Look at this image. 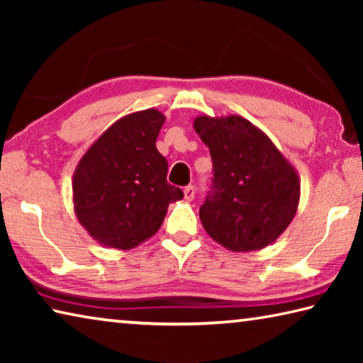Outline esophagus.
<instances>
[{
    "label": "esophagus",
    "mask_w": 363,
    "mask_h": 363,
    "mask_svg": "<svg viewBox=\"0 0 363 363\" xmlns=\"http://www.w3.org/2000/svg\"><path fill=\"white\" fill-rule=\"evenodd\" d=\"M195 196V187L194 186H187L186 189H184V199H186L187 201H192Z\"/></svg>",
    "instance_id": "esophagus-1"
}]
</instances>
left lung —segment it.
<instances>
[{
  "instance_id": "left-lung-1",
  "label": "left lung",
  "mask_w": 363,
  "mask_h": 363,
  "mask_svg": "<svg viewBox=\"0 0 363 363\" xmlns=\"http://www.w3.org/2000/svg\"><path fill=\"white\" fill-rule=\"evenodd\" d=\"M194 130L213 160V190L200 206L208 235L235 253L274 243L298 211V171L243 116L200 115Z\"/></svg>"
}]
</instances>
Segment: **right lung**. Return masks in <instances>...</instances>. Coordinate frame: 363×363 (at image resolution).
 <instances>
[{
    "label": "right lung",
    "instance_id": "obj_1",
    "mask_svg": "<svg viewBox=\"0 0 363 363\" xmlns=\"http://www.w3.org/2000/svg\"><path fill=\"white\" fill-rule=\"evenodd\" d=\"M164 115L157 108L121 116L84 152L73 173V210L86 232L107 248L131 250L155 235L181 189L167 181L157 150Z\"/></svg>",
    "mask_w": 363,
    "mask_h": 363
}]
</instances>
